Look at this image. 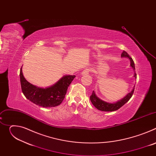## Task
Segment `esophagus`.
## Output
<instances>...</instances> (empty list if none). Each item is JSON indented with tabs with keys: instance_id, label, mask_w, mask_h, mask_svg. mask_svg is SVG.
<instances>
[{
	"instance_id": "34e87169",
	"label": "esophagus",
	"mask_w": 156,
	"mask_h": 156,
	"mask_svg": "<svg viewBox=\"0 0 156 156\" xmlns=\"http://www.w3.org/2000/svg\"><path fill=\"white\" fill-rule=\"evenodd\" d=\"M89 73H90V71H89V70L86 69V70H84L81 72V75H87V74H89Z\"/></svg>"
}]
</instances>
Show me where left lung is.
<instances>
[{
    "label": "left lung",
    "mask_w": 156,
    "mask_h": 156,
    "mask_svg": "<svg viewBox=\"0 0 156 156\" xmlns=\"http://www.w3.org/2000/svg\"><path fill=\"white\" fill-rule=\"evenodd\" d=\"M122 57H127L130 60V65L131 67L133 68V70H135V63L134 62H133V59L131 57H129L128 54L125 51H123V52L121 54ZM134 77L136 78V73H135L134 75ZM134 90H135V87L133 88V90L128 93L125 98H123L122 99L115 102V103H109L105 101H104L99 99L95 94V92L93 91L92 94L90 96V100L92 102V104L94 105V106L98 110H101V111H104V112H112V111H115L120 108L121 107H122L125 104H126L131 98V96L133 94V93H134Z\"/></svg>",
    "instance_id": "8db88e82"
}]
</instances>
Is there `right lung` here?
Segmentation results:
<instances>
[{
  "label": "right lung",
  "mask_w": 156,
  "mask_h": 156,
  "mask_svg": "<svg viewBox=\"0 0 156 156\" xmlns=\"http://www.w3.org/2000/svg\"><path fill=\"white\" fill-rule=\"evenodd\" d=\"M22 92L27 99L42 107H53L59 105L63 101L67 89L75 75L63 76L55 84L46 88L39 87L29 83L22 73H20Z\"/></svg>",
  "instance_id": "right-lung-1"
}]
</instances>
